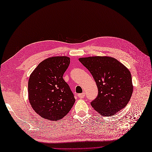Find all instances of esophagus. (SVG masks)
Listing matches in <instances>:
<instances>
[{
	"label": "esophagus",
	"mask_w": 152,
	"mask_h": 152,
	"mask_svg": "<svg viewBox=\"0 0 152 152\" xmlns=\"http://www.w3.org/2000/svg\"><path fill=\"white\" fill-rule=\"evenodd\" d=\"M77 96L80 98V99H83L85 96V93H82V94H78Z\"/></svg>",
	"instance_id": "34e87169"
}]
</instances>
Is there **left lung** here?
Instances as JSON below:
<instances>
[{
	"mask_svg": "<svg viewBox=\"0 0 152 152\" xmlns=\"http://www.w3.org/2000/svg\"><path fill=\"white\" fill-rule=\"evenodd\" d=\"M79 61L94 77L99 94L91 107L102 116H112L126 106L133 91L131 72L110 57L80 58Z\"/></svg>",
	"mask_w": 152,
	"mask_h": 152,
	"instance_id": "8db88e82",
	"label": "left lung"
}]
</instances>
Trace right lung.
<instances>
[{"label": "right lung", "mask_w": 152, "mask_h": 152, "mask_svg": "<svg viewBox=\"0 0 152 152\" xmlns=\"http://www.w3.org/2000/svg\"><path fill=\"white\" fill-rule=\"evenodd\" d=\"M70 64L66 56L41 62L28 81V99L33 109L44 119L57 121L66 115L75 102L63 75Z\"/></svg>", "instance_id": "obj_1"}]
</instances>
